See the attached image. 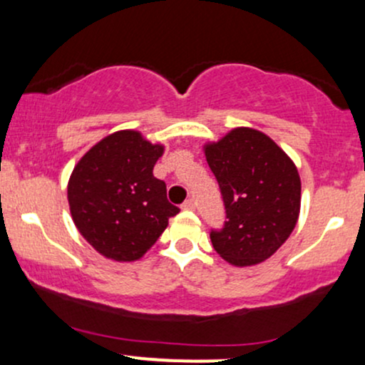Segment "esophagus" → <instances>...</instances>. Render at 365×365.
I'll return each mask as SVG.
<instances>
[{
  "label": "esophagus",
  "instance_id": "1",
  "mask_svg": "<svg viewBox=\"0 0 365 365\" xmlns=\"http://www.w3.org/2000/svg\"><path fill=\"white\" fill-rule=\"evenodd\" d=\"M183 209H187V211H194L195 209V200L194 199H187L185 202H183Z\"/></svg>",
  "mask_w": 365,
  "mask_h": 365
}]
</instances>
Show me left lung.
I'll list each match as a JSON object with an SVG mask.
<instances>
[{"label": "left lung", "instance_id": "8db88e82", "mask_svg": "<svg viewBox=\"0 0 365 365\" xmlns=\"http://www.w3.org/2000/svg\"><path fill=\"white\" fill-rule=\"evenodd\" d=\"M204 153L226 211L223 228L211 230L212 247L238 267L266 261L287 242L299 220L297 166L266 133L247 127L209 142Z\"/></svg>", "mask_w": 365, "mask_h": 365}]
</instances>
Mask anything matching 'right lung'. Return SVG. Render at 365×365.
Listing matches in <instances>:
<instances>
[{"label":"right lung","mask_w":365,"mask_h":365,"mask_svg":"<svg viewBox=\"0 0 365 365\" xmlns=\"http://www.w3.org/2000/svg\"><path fill=\"white\" fill-rule=\"evenodd\" d=\"M165 153L137 130H120L83 154L68 180V204L81 235L104 257L140 259L180 209L153 175Z\"/></svg>","instance_id":"right-lung-1"}]
</instances>
